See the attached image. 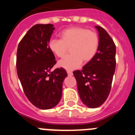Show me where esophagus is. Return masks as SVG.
<instances>
[{
    "mask_svg": "<svg viewBox=\"0 0 135 135\" xmlns=\"http://www.w3.org/2000/svg\"><path fill=\"white\" fill-rule=\"evenodd\" d=\"M67 73H68V75L69 76H71L73 75V73H72L71 71H67Z\"/></svg>",
    "mask_w": 135,
    "mask_h": 135,
    "instance_id": "esophagus-1",
    "label": "esophagus"
}]
</instances>
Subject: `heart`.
<instances>
[{"mask_svg":"<svg viewBox=\"0 0 135 135\" xmlns=\"http://www.w3.org/2000/svg\"><path fill=\"white\" fill-rule=\"evenodd\" d=\"M99 38L95 31L82 27H72L63 30L61 40L51 38L48 48L56 57H64L69 49L70 55L58 62L60 68L67 70L78 68L82 61L87 63L93 59L98 51Z\"/></svg>","mask_w":135,"mask_h":135,"instance_id":"1","label":"heart"}]
</instances>
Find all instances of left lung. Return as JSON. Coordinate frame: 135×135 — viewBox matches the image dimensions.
<instances>
[{
  "label": "left lung",
  "mask_w": 135,
  "mask_h": 135,
  "mask_svg": "<svg viewBox=\"0 0 135 135\" xmlns=\"http://www.w3.org/2000/svg\"><path fill=\"white\" fill-rule=\"evenodd\" d=\"M95 28L99 38L97 53L82 70L73 72L80 99L90 108H98L107 99L115 70V44L103 27Z\"/></svg>",
  "instance_id": "8db88e82"
}]
</instances>
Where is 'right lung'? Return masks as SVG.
I'll return each mask as SVG.
<instances>
[{"mask_svg": "<svg viewBox=\"0 0 135 135\" xmlns=\"http://www.w3.org/2000/svg\"><path fill=\"white\" fill-rule=\"evenodd\" d=\"M55 27L53 24H36L21 39L17 52V71L23 92L36 108L49 109L60 101L62 84L68 76L64 68L51 71L56 64L48 48Z\"/></svg>", "mask_w": 135, "mask_h": 135, "instance_id": "right-lung-1", "label": "right lung"}]
</instances>
